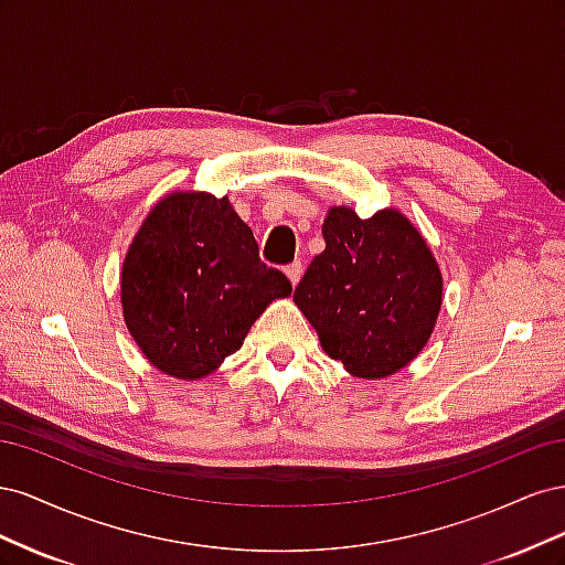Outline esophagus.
<instances>
[{"instance_id":"34e87169","label":"esophagus","mask_w":565,"mask_h":565,"mask_svg":"<svg viewBox=\"0 0 565 565\" xmlns=\"http://www.w3.org/2000/svg\"><path fill=\"white\" fill-rule=\"evenodd\" d=\"M287 278H289V282H292V287H297L299 285V280H301V273H303V268H301V264L299 262H295L292 266H287Z\"/></svg>"}]
</instances>
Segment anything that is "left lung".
<instances>
[{
    "label": "left lung",
    "mask_w": 565,
    "mask_h": 565,
    "mask_svg": "<svg viewBox=\"0 0 565 565\" xmlns=\"http://www.w3.org/2000/svg\"><path fill=\"white\" fill-rule=\"evenodd\" d=\"M324 252L295 289L320 347L349 374L384 380L413 363L443 303V276L424 235L398 210L361 218L330 207Z\"/></svg>",
    "instance_id": "1"
}]
</instances>
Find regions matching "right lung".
I'll return each instance as SVG.
<instances>
[{
	"label": "right lung",
	"mask_w": 565,
	"mask_h": 565,
	"mask_svg": "<svg viewBox=\"0 0 565 565\" xmlns=\"http://www.w3.org/2000/svg\"><path fill=\"white\" fill-rule=\"evenodd\" d=\"M122 316L152 367L183 382L212 374L266 306L292 295L259 259L252 228L228 198L167 193L127 249L119 276Z\"/></svg>",
	"instance_id": "add662e5"
}]
</instances>
